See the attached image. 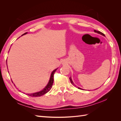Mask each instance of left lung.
I'll return each mask as SVG.
<instances>
[{
	"mask_svg": "<svg viewBox=\"0 0 121 121\" xmlns=\"http://www.w3.org/2000/svg\"><path fill=\"white\" fill-rule=\"evenodd\" d=\"M94 32H96V33H98V34H101V35H103V36H105L104 35V33H102V32H100V31H96V30H94ZM69 80H70V81H71V83H72V84L73 85H74V86H76V85H75V84L73 83V81H72V78H71V77L70 78H69ZM78 89H81V88H79V87H78Z\"/></svg>",
	"mask_w": 121,
	"mask_h": 121,
	"instance_id": "1",
	"label": "left lung"
}]
</instances>
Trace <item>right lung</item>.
<instances>
[{"instance_id": "obj_1", "label": "right lung", "mask_w": 121, "mask_h": 121, "mask_svg": "<svg viewBox=\"0 0 121 121\" xmlns=\"http://www.w3.org/2000/svg\"><path fill=\"white\" fill-rule=\"evenodd\" d=\"M27 33V32L25 33H24L22 36L26 34ZM57 69H55L54 70H53L52 71V74H51L50 78V79H49V81L48 82V83L47 84V85H46V86L42 90L39 91V92H35V93H31V94H27L28 95L32 96V97H38V96H42V95H43L46 94L47 92H48L52 87L53 83L54 74L55 72L56 71ZM14 85H15L14 84Z\"/></svg>"}]
</instances>
